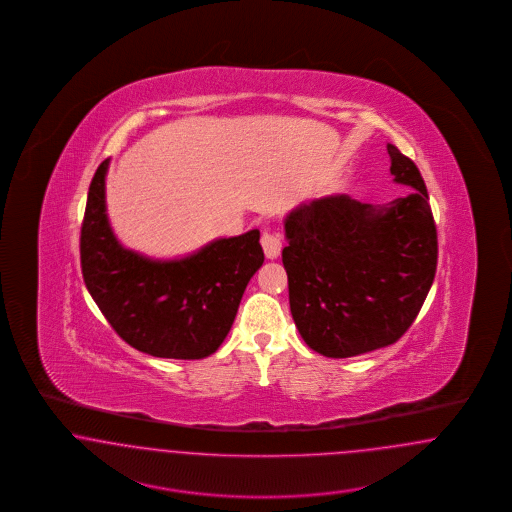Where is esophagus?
Returning a JSON list of instances; mask_svg holds the SVG:
<instances>
[{"mask_svg": "<svg viewBox=\"0 0 512 512\" xmlns=\"http://www.w3.org/2000/svg\"><path fill=\"white\" fill-rule=\"evenodd\" d=\"M261 245H263V249H265V255H267V259H276L278 255H280V251H282V240H280V236L278 234H274V232H263V236H261Z\"/></svg>", "mask_w": 512, "mask_h": 512, "instance_id": "obj_1", "label": "esophagus"}]
</instances>
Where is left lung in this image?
Instances as JSON below:
<instances>
[{
    "label": "left lung",
    "mask_w": 512,
    "mask_h": 512,
    "mask_svg": "<svg viewBox=\"0 0 512 512\" xmlns=\"http://www.w3.org/2000/svg\"><path fill=\"white\" fill-rule=\"evenodd\" d=\"M393 180L414 188L388 205L349 195L301 203L284 220L293 322L324 357L363 355L399 340L432 288L438 232L413 161L388 144Z\"/></svg>",
    "instance_id": "1"
}]
</instances>
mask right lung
Returning a JSON list of instances; mask_svg holds the SVG:
<instances>
[{"mask_svg":"<svg viewBox=\"0 0 512 512\" xmlns=\"http://www.w3.org/2000/svg\"><path fill=\"white\" fill-rule=\"evenodd\" d=\"M105 159L92 178L80 230L84 284L134 349L163 359H203L228 336L245 286L265 261L259 230L220 238L188 257L157 261L122 247L105 205Z\"/></svg>","mask_w":512,"mask_h":512,"instance_id":"right-lung-1","label":"right lung"}]
</instances>
